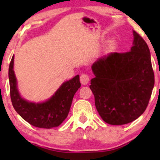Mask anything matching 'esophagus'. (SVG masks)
Here are the masks:
<instances>
[{
	"label": "esophagus",
	"instance_id": "1",
	"mask_svg": "<svg viewBox=\"0 0 160 160\" xmlns=\"http://www.w3.org/2000/svg\"><path fill=\"white\" fill-rule=\"evenodd\" d=\"M80 82L82 85H86L89 81V77L88 76L87 74H82L80 75Z\"/></svg>",
	"mask_w": 160,
	"mask_h": 160
}]
</instances>
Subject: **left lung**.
Here are the masks:
<instances>
[{
	"label": "left lung",
	"mask_w": 160,
	"mask_h": 160,
	"mask_svg": "<svg viewBox=\"0 0 160 160\" xmlns=\"http://www.w3.org/2000/svg\"><path fill=\"white\" fill-rule=\"evenodd\" d=\"M129 52L110 53L92 65L95 78L89 88L104 122L124 125L138 118L148 106L154 86L149 47L133 31Z\"/></svg>",
	"instance_id": "left-lung-1"
}]
</instances>
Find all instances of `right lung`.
<instances>
[{"label":"right lung","instance_id":"1","mask_svg":"<svg viewBox=\"0 0 160 160\" xmlns=\"http://www.w3.org/2000/svg\"><path fill=\"white\" fill-rule=\"evenodd\" d=\"M14 55L9 67L10 98L14 109L26 122L38 128L57 127L67 118L73 98L81 84L77 75L64 82L56 92L43 102H29L20 95L13 70Z\"/></svg>","mask_w":160,"mask_h":160}]
</instances>
